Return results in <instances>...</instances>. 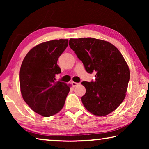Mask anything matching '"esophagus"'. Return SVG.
<instances>
[{"mask_svg": "<svg viewBox=\"0 0 149 149\" xmlns=\"http://www.w3.org/2000/svg\"><path fill=\"white\" fill-rule=\"evenodd\" d=\"M72 84V85L74 87H76V86H77L78 85H79V83H76V82H74V81H73Z\"/></svg>", "mask_w": 149, "mask_h": 149, "instance_id": "34e87169", "label": "esophagus"}]
</instances>
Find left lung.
Returning <instances> with one entry per match:
<instances>
[{
    "label": "left lung",
    "instance_id": "8db88e82",
    "mask_svg": "<svg viewBox=\"0 0 149 149\" xmlns=\"http://www.w3.org/2000/svg\"><path fill=\"white\" fill-rule=\"evenodd\" d=\"M69 45L86 71L96 72L95 81H83L86 93L81 97L91 114L104 116L112 112L125 97L130 77L129 67L114 45L91 37L70 39Z\"/></svg>",
    "mask_w": 149,
    "mask_h": 149
}]
</instances>
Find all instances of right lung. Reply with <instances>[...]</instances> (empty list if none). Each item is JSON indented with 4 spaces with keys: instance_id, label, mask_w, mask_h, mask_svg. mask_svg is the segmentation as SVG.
Here are the masks:
<instances>
[{
    "instance_id": "obj_1",
    "label": "right lung",
    "mask_w": 149,
    "mask_h": 149,
    "mask_svg": "<svg viewBox=\"0 0 149 149\" xmlns=\"http://www.w3.org/2000/svg\"><path fill=\"white\" fill-rule=\"evenodd\" d=\"M68 45V39L42 42L29 50L20 68L19 84L22 97L38 114L49 117L62 109L70 86L55 82L61 73L58 58Z\"/></svg>"
}]
</instances>
